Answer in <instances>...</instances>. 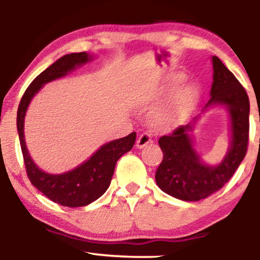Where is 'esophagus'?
I'll return each mask as SVG.
<instances>
[{
    "label": "esophagus",
    "mask_w": 260,
    "mask_h": 260,
    "mask_svg": "<svg viewBox=\"0 0 260 260\" xmlns=\"http://www.w3.org/2000/svg\"><path fill=\"white\" fill-rule=\"evenodd\" d=\"M151 142V136L147 132H143L139 136V138L137 139V147L138 148H144L145 145H148Z\"/></svg>",
    "instance_id": "obj_1"
}]
</instances>
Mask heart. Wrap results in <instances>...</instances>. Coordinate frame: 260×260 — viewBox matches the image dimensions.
<instances>
[{
    "label": "heart",
    "mask_w": 260,
    "mask_h": 260,
    "mask_svg": "<svg viewBox=\"0 0 260 260\" xmlns=\"http://www.w3.org/2000/svg\"><path fill=\"white\" fill-rule=\"evenodd\" d=\"M182 80V77H176L170 84L164 88L162 94H169L177 86ZM198 99V89L194 85H187L176 91L170 99L165 109L160 110L155 115L154 121L159 127H170L180 124L189 116Z\"/></svg>",
    "instance_id": "1"
}]
</instances>
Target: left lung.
<instances>
[{"instance_id": "left-lung-1", "label": "left lung", "mask_w": 260, "mask_h": 260, "mask_svg": "<svg viewBox=\"0 0 260 260\" xmlns=\"http://www.w3.org/2000/svg\"><path fill=\"white\" fill-rule=\"evenodd\" d=\"M213 67L214 82L207 106L228 107L231 117V145L221 164L209 166L202 162L193 149L188 133L193 129V123L180 126L172 133L160 137L164 157L155 180L164 192L181 201L197 202L217 192L232 177L248 149L249 99L246 89L216 56L213 57Z\"/></svg>"}]
</instances>
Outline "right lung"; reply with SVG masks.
Returning <instances> with one entry per match:
<instances>
[{
  "mask_svg": "<svg viewBox=\"0 0 260 260\" xmlns=\"http://www.w3.org/2000/svg\"><path fill=\"white\" fill-rule=\"evenodd\" d=\"M91 59L85 52L70 53L61 57L55 63L47 67L44 72L30 83L26 88L18 106L17 128L19 134L20 148L26 170V175L32 186H35L52 202L70 208L84 207L100 198L111 183L117 160L133 148L136 142V132L128 134L124 138L112 140L103 145L88 161L61 175H50L41 171L31 160L25 147L24 140V116L32 96L46 83L63 77L77 66Z\"/></svg>",
  "mask_w": 260,
  "mask_h": 260,
  "instance_id": "right-lung-1",
  "label": "right lung"
}]
</instances>
